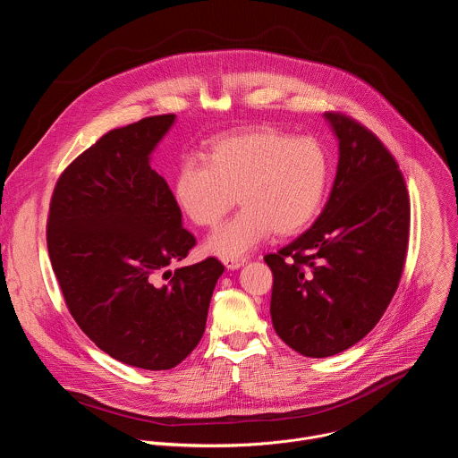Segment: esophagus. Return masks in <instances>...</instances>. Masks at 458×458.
Wrapping results in <instances>:
<instances>
[{
  "mask_svg": "<svg viewBox=\"0 0 458 458\" xmlns=\"http://www.w3.org/2000/svg\"><path fill=\"white\" fill-rule=\"evenodd\" d=\"M247 259L245 258H224V265L229 268V270H236L240 268Z\"/></svg>",
  "mask_w": 458,
  "mask_h": 458,
  "instance_id": "1",
  "label": "esophagus"
}]
</instances>
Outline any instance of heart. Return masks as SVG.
Masks as SVG:
<instances>
[{
	"label": "heart",
	"instance_id": "1",
	"mask_svg": "<svg viewBox=\"0 0 458 458\" xmlns=\"http://www.w3.org/2000/svg\"><path fill=\"white\" fill-rule=\"evenodd\" d=\"M330 176L327 149L312 137L252 130L215 140L208 160L186 155L174 174V199L200 227H215L238 200L243 208L220 227L206 249L238 258L272 231L305 229L319 213Z\"/></svg>",
	"mask_w": 458,
	"mask_h": 458
}]
</instances>
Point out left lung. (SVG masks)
Returning <instances> with one entry per match:
<instances>
[{"label":"left lung","instance_id":"left-lung-1","mask_svg":"<svg viewBox=\"0 0 458 458\" xmlns=\"http://www.w3.org/2000/svg\"><path fill=\"white\" fill-rule=\"evenodd\" d=\"M325 119L339 140L330 199L310 229L263 258L274 330L307 357L335 355L379 323L410 238V197L394 155L355 119Z\"/></svg>","mask_w":458,"mask_h":458}]
</instances>
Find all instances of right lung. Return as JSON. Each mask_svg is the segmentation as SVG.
<instances>
[{
  "label": "right lung",
  "instance_id": "right-lung-1",
  "mask_svg": "<svg viewBox=\"0 0 458 458\" xmlns=\"http://www.w3.org/2000/svg\"><path fill=\"white\" fill-rule=\"evenodd\" d=\"M173 123V114L146 117L82 151L57 180L47 224L72 318L103 352L144 370H169L195 350L224 272L213 256L167 270L197 243L149 165Z\"/></svg>",
  "mask_w": 458,
  "mask_h": 458
}]
</instances>
